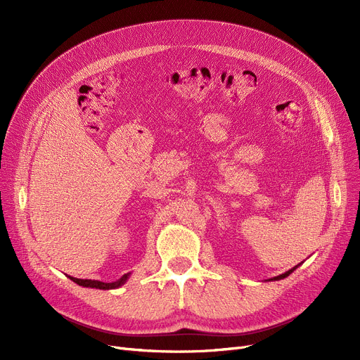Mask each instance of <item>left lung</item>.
<instances>
[{
  "label": "left lung",
  "instance_id": "1",
  "mask_svg": "<svg viewBox=\"0 0 360 360\" xmlns=\"http://www.w3.org/2000/svg\"><path fill=\"white\" fill-rule=\"evenodd\" d=\"M297 266H300V264L299 265H296V266H293L292 269H289V271H286L285 274H282V275H279V276H275V278H271V279H268V281H281V279H285V278H288Z\"/></svg>",
  "mask_w": 360,
  "mask_h": 360
}]
</instances>
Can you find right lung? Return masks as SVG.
I'll use <instances>...</instances> for the list:
<instances>
[{
  "mask_svg": "<svg viewBox=\"0 0 360 360\" xmlns=\"http://www.w3.org/2000/svg\"><path fill=\"white\" fill-rule=\"evenodd\" d=\"M129 276H131V272L125 274L124 276H121L115 282H101V281H92V279H78V278H74V276H68V278L72 282H75L77 285L84 286V288H95V289H102V290H110V289H117V288L122 286L129 279Z\"/></svg>",
  "mask_w": 360,
  "mask_h": 360,
  "instance_id": "1",
  "label": "right lung"
}]
</instances>
